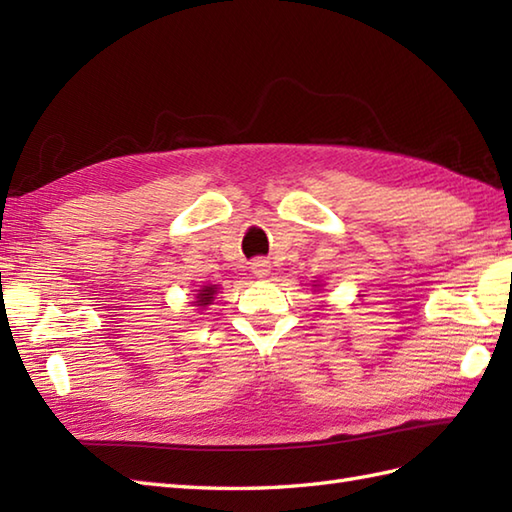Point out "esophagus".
Masks as SVG:
<instances>
[{"label":"esophagus","instance_id":"esophagus-1","mask_svg":"<svg viewBox=\"0 0 512 512\" xmlns=\"http://www.w3.org/2000/svg\"><path fill=\"white\" fill-rule=\"evenodd\" d=\"M250 270H253L255 277L264 279V277L270 275V264L266 262L264 257H257V259H253V264H250Z\"/></svg>","mask_w":512,"mask_h":512}]
</instances>
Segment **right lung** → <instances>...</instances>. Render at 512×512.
<instances>
[{
	"label": "right lung",
	"instance_id": "add662e5",
	"mask_svg": "<svg viewBox=\"0 0 512 512\" xmlns=\"http://www.w3.org/2000/svg\"><path fill=\"white\" fill-rule=\"evenodd\" d=\"M213 295H215V286H204L200 292H198V306H209V303L213 301Z\"/></svg>",
	"mask_w": 512,
	"mask_h": 512
}]
</instances>
